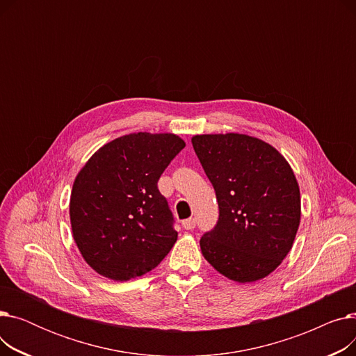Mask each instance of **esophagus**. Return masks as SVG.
I'll return each instance as SVG.
<instances>
[{
  "mask_svg": "<svg viewBox=\"0 0 356 356\" xmlns=\"http://www.w3.org/2000/svg\"><path fill=\"white\" fill-rule=\"evenodd\" d=\"M181 225H183V228H184V229H193V228L196 227V220H195L193 218H189V219L183 220V222H181Z\"/></svg>",
  "mask_w": 356,
  "mask_h": 356,
  "instance_id": "obj_1",
  "label": "esophagus"
}]
</instances>
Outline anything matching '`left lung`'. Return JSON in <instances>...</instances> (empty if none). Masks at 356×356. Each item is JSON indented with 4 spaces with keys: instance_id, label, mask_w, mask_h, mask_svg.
Returning a JSON list of instances; mask_svg holds the SVG:
<instances>
[{
    "instance_id": "8db88e82",
    "label": "left lung",
    "mask_w": 356,
    "mask_h": 356,
    "mask_svg": "<svg viewBox=\"0 0 356 356\" xmlns=\"http://www.w3.org/2000/svg\"><path fill=\"white\" fill-rule=\"evenodd\" d=\"M192 144L219 207L215 228L200 238L204 259L236 283L267 277L290 252L300 225V189L290 164L245 134H202Z\"/></svg>"
}]
</instances>
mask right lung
<instances>
[{"label":"right lung","mask_w":356,"mask_h":356,"mask_svg":"<svg viewBox=\"0 0 356 356\" xmlns=\"http://www.w3.org/2000/svg\"><path fill=\"white\" fill-rule=\"evenodd\" d=\"M176 134L134 133L101 147L73 181V239L90 268L115 280L156 268L177 241L157 181L184 148Z\"/></svg>","instance_id":"1"}]
</instances>
